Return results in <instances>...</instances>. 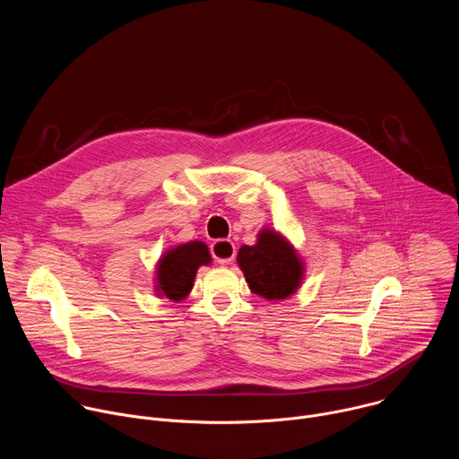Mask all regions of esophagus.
I'll return each instance as SVG.
<instances>
[{
	"mask_svg": "<svg viewBox=\"0 0 459 459\" xmlns=\"http://www.w3.org/2000/svg\"><path fill=\"white\" fill-rule=\"evenodd\" d=\"M211 254L220 265H229L236 255V245L230 239H216L211 245Z\"/></svg>",
	"mask_w": 459,
	"mask_h": 459,
	"instance_id": "34e87169",
	"label": "esophagus"
}]
</instances>
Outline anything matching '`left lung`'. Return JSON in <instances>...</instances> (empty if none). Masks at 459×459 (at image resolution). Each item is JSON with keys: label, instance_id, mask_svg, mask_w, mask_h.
Masks as SVG:
<instances>
[{"label": "left lung", "instance_id": "8db88e82", "mask_svg": "<svg viewBox=\"0 0 459 459\" xmlns=\"http://www.w3.org/2000/svg\"><path fill=\"white\" fill-rule=\"evenodd\" d=\"M238 264L252 292L267 299L289 298L301 280V264L294 248L276 232L264 230L255 245H243Z\"/></svg>", "mask_w": 459, "mask_h": 459}]
</instances>
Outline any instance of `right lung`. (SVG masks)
<instances>
[{
	"label": "right lung",
	"instance_id": "add662e5",
	"mask_svg": "<svg viewBox=\"0 0 459 459\" xmlns=\"http://www.w3.org/2000/svg\"><path fill=\"white\" fill-rule=\"evenodd\" d=\"M211 264L205 243L192 241L167 252L158 265V289L169 299H181L192 289V281L200 265Z\"/></svg>",
	"mask_w": 459,
	"mask_h": 459
}]
</instances>
